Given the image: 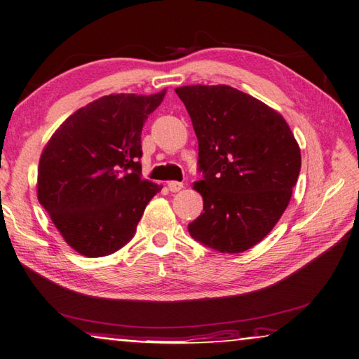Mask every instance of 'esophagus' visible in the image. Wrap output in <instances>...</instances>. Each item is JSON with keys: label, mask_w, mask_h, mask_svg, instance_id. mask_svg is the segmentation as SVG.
<instances>
[{"label": "esophagus", "mask_w": 359, "mask_h": 359, "mask_svg": "<svg viewBox=\"0 0 359 359\" xmlns=\"http://www.w3.org/2000/svg\"><path fill=\"white\" fill-rule=\"evenodd\" d=\"M182 188H184V184H180V182H175V180L168 182V189H170L171 193H177Z\"/></svg>", "instance_id": "esophagus-1"}]
</instances>
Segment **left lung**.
<instances>
[{
    "mask_svg": "<svg viewBox=\"0 0 359 359\" xmlns=\"http://www.w3.org/2000/svg\"><path fill=\"white\" fill-rule=\"evenodd\" d=\"M199 142L203 213L188 226L196 241L222 254L254 248L282 217L302 157L277 110L229 86L175 88Z\"/></svg>",
    "mask_w": 359,
    "mask_h": 359,
    "instance_id": "left-lung-1",
    "label": "left lung"
}]
</instances>
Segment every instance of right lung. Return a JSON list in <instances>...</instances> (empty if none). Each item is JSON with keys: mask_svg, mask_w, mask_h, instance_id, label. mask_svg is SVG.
<instances>
[{"mask_svg": "<svg viewBox=\"0 0 359 359\" xmlns=\"http://www.w3.org/2000/svg\"><path fill=\"white\" fill-rule=\"evenodd\" d=\"M165 95L102 96L68 116L43 147L37 198L77 254L121 249L163 188L142 179L140 158L143 124Z\"/></svg>", "mask_w": 359, "mask_h": 359, "instance_id": "obj_1", "label": "right lung"}]
</instances>
